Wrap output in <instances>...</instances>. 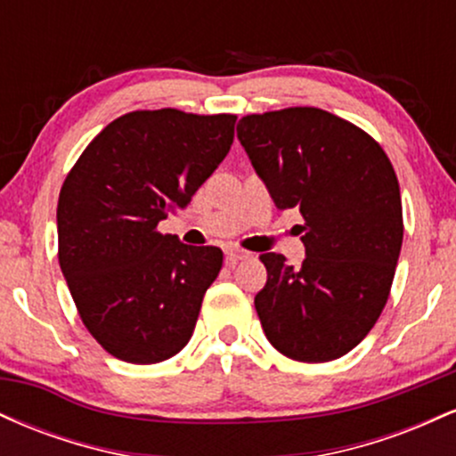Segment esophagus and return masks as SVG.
Here are the masks:
<instances>
[{
  "mask_svg": "<svg viewBox=\"0 0 456 456\" xmlns=\"http://www.w3.org/2000/svg\"><path fill=\"white\" fill-rule=\"evenodd\" d=\"M246 257H248V253L242 248H235V246H227V248H224V264L232 265V268L238 264V261H242Z\"/></svg>",
  "mask_w": 456,
  "mask_h": 456,
  "instance_id": "obj_1",
  "label": "esophagus"
}]
</instances>
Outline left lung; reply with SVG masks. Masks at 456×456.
I'll return each instance as SVG.
<instances>
[{"label":"left lung","mask_w":456,"mask_h":456,"mask_svg":"<svg viewBox=\"0 0 456 456\" xmlns=\"http://www.w3.org/2000/svg\"><path fill=\"white\" fill-rule=\"evenodd\" d=\"M238 139L276 208L305 218L300 268L259 255L265 337L297 362L341 358L375 326L395 279L403 208L392 162L369 133L317 107L244 115Z\"/></svg>","instance_id":"8db88e82"}]
</instances>
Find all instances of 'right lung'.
Masks as SVG:
<instances>
[{"mask_svg": "<svg viewBox=\"0 0 456 456\" xmlns=\"http://www.w3.org/2000/svg\"><path fill=\"white\" fill-rule=\"evenodd\" d=\"M235 119L130 111L92 139L61 184L60 268L83 326L124 362H162L191 341L223 250L156 227L221 165Z\"/></svg>", "mask_w": 456, "mask_h": 456, "instance_id": "right-lung-1", "label": "right lung"}]
</instances>
